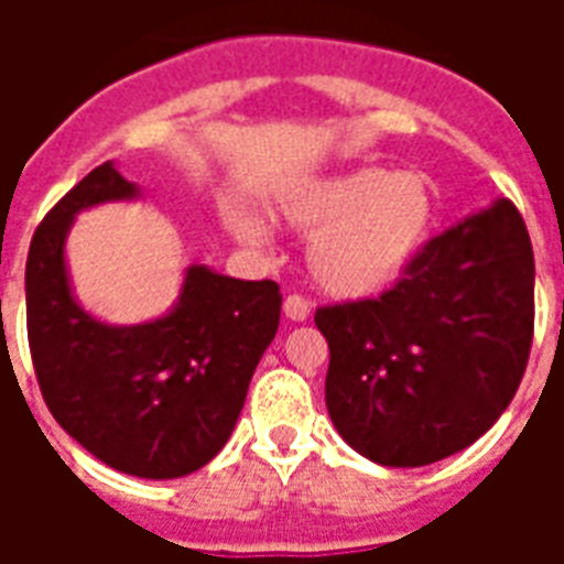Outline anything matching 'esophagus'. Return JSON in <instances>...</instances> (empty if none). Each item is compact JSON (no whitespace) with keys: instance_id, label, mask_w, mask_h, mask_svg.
I'll use <instances>...</instances> for the list:
<instances>
[{"instance_id":"1","label":"esophagus","mask_w":564,"mask_h":564,"mask_svg":"<svg viewBox=\"0 0 564 564\" xmlns=\"http://www.w3.org/2000/svg\"><path fill=\"white\" fill-rule=\"evenodd\" d=\"M283 313H286V318H292V322H307L310 318V301L304 299V295H286V301H283Z\"/></svg>"}]
</instances>
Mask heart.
<instances>
[{"label":"heart","mask_w":564,"mask_h":564,"mask_svg":"<svg viewBox=\"0 0 564 564\" xmlns=\"http://www.w3.org/2000/svg\"><path fill=\"white\" fill-rule=\"evenodd\" d=\"M283 216L316 234L307 263L318 286L339 299H362L389 286L419 254L433 202L421 175L362 166L295 193ZM234 228L248 242L263 239L251 216H237Z\"/></svg>","instance_id":"obj_1"}]
</instances>
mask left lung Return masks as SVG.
Wrapping results in <instances>:
<instances>
[{
	"mask_svg": "<svg viewBox=\"0 0 564 564\" xmlns=\"http://www.w3.org/2000/svg\"><path fill=\"white\" fill-rule=\"evenodd\" d=\"M533 286L530 234L500 198L430 239L383 295L318 307L339 436L389 468L438 463L477 442L524 377Z\"/></svg>",
	"mask_w": 564,
	"mask_h": 564,
	"instance_id": "left-lung-1",
	"label": "left lung"
}]
</instances>
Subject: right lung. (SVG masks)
<instances>
[{"label":"right lung","instance_id":"1","mask_svg":"<svg viewBox=\"0 0 564 564\" xmlns=\"http://www.w3.org/2000/svg\"><path fill=\"white\" fill-rule=\"evenodd\" d=\"M101 163L46 213L25 263V322L40 392L96 459L145 480L198 471L228 442L257 362L278 334L281 286L189 265L170 316L110 327L69 292L64 239L75 213L134 198Z\"/></svg>","mask_w":564,"mask_h":564}]
</instances>
